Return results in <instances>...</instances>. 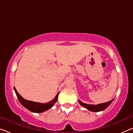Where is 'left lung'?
Listing matches in <instances>:
<instances>
[{
  "label": "left lung",
  "mask_w": 133,
  "mask_h": 133,
  "mask_svg": "<svg viewBox=\"0 0 133 133\" xmlns=\"http://www.w3.org/2000/svg\"><path fill=\"white\" fill-rule=\"evenodd\" d=\"M114 99L111 100L108 102H106V103H100V104H97V105H88V104L86 103H84L83 102H81V101H79V104L81 106H83V107H84L85 108H87V109H89V111H92V112H99V111H102L103 110H105L106 108H107L110 105V104L112 103V102L113 101Z\"/></svg>",
  "instance_id": "obj_1"
}]
</instances>
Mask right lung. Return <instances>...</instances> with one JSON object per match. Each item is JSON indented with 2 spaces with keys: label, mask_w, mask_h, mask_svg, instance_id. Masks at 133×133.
Listing matches in <instances>:
<instances>
[{
  "label": "right lung",
  "mask_w": 133,
  "mask_h": 133,
  "mask_svg": "<svg viewBox=\"0 0 133 133\" xmlns=\"http://www.w3.org/2000/svg\"><path fill=\"white\" fill-rule=\"evenodd\" d=\"M14 90H15V93L17 95L18 99L19 100L20 103L22 104V105L25 107L26 109H27L32 112H35V113H41V112L46 111L47 110L49 109L50 108H52L54 105V104L56 103L57 100H58V95L59 93V92H58V93L57 94L56 96H55V97L52 101L49 102L48 103H39V102L27 101V100L24 99L18 93V91L15 88H14Z\"/></svg>",
  "instance_id": "1"
}]
</instances>
